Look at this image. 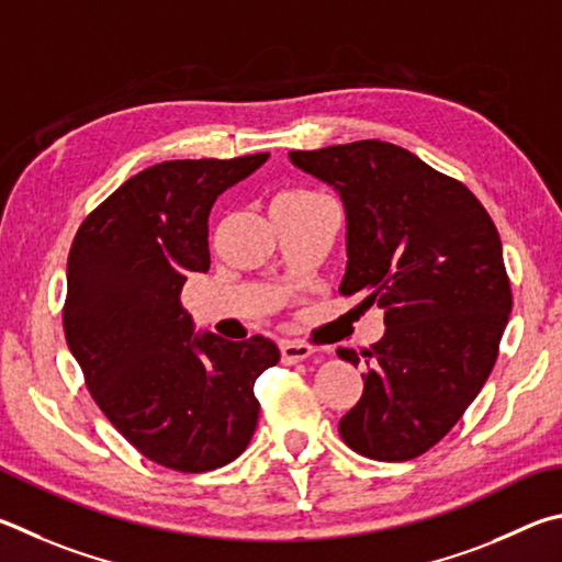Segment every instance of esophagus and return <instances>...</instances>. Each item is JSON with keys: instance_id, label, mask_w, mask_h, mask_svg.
I'll list each match as a JSON object with an SVG mask.
<instances>
[{"instance_id": "esophagus-1", "label": "esophagus", "mask_w": 562, "mask_h": 562, "mask_svg": "<svg viewBox=\"0 0 562 562\" xmlns=\"http://www.w3.org/2000/svg\"><path fill=\"white\" fill-rule=\"evenodd\" d=\"M313 356V348L303 340H281V360L286 366H296V362L308 360Z\"/></svg>"}]
</instances>
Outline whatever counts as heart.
<instances>
[{"instance_id": "obj_1", "label": "heart", "mask_w": 562, "mask_h": 562, "mask_svg": "<svg viewBox=\"0 0 562 562\" xmlns=\"http://www.w3.org/2000/svg\"><path fill=\"white\" fill-rule=\"evenodd\" d=\"M283 194H311V190H303V187H299V190H289V192H283Z\"/></svg>"}]
</instances>
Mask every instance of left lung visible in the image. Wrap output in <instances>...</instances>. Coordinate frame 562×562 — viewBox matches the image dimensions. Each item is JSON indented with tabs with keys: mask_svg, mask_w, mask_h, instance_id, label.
I'll return each mask as SVG.
<instances>
[{
	"mask_svg": "<svg viewBox=\"0 0 562 562\" xmlns=\"http://www.w3.org/2000/svg\"><path fill=\"white\" fill-rule=\"evenodd\" d=\"M348 212L346 299L385 308V336L360 350L366 390L338 431L358 454L407 461L449 435L496 366L514 293L486 206L464 182L392 143L291 150ZM360 366L356 350L338 348Z\"/></svg>",
	"mask_w": 562,
	"mask_h": 562,
	"instance_id": "left-lung-1",
	"label": "left lung"
}]
</instances>
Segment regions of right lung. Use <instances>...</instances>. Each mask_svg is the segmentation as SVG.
<instances>
[{
    "instance_id": "right-lung-1",
    "label": "right lung",
    "mask_w": 562,
    "mask_h": 562,
    "mask_svg": "<svg viewBox=\"0 0 562 562\" xmlns=\"http://www.w3.org/2000/svg\"><path fill=\"white\" fill-rule=\"evenodd\" d=\"M269 153L167 160L86 216L66 266L64 333L86 387L145 459L182 474L229 464L259 419L254 382L279 362L269 338H192L190 273L210 269V210Z\"/></svg>"
}]
</instances>
